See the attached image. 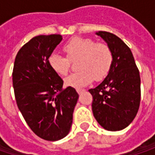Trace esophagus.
Returning <instances> with one entry per match:
<instances>
[{
	"label": "esophagus",
	"mask_w": 155,
	"mask_h": 155,
	"mask_svg": "<svg viewBox=\"0 0 155 155\" xmlns=\"http://www.w3.org/2000/svg\"><path fill=\"white\" fill-rule=\"evenodd\" d=\"M77 91H78V94H81V93L83 92V91H84V90H81V89H78V90H77Z\"/></svg>",
	"instance_id": "obj_1"
}]
</instances>
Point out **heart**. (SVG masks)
Returning <instances> with one entry per match:
<instances>
[{
  "instance_id": "1",
  "label": "heart",
  "mask_w": 155,
  "mask_h": 155,
  "mask_svg": "<svg viewBox=\"0 0 155 155\" xmlns=\"http://www.w3.org/2000/svg\"><path fill=\"white\" fill-rule=\"evenodd\" d=\"M66 56L52 52L48 58L49 65L57 74L66 76L71 61L78 60L79 71L68 76L65 85L74 89H81L91 84L94 79L101 81L110 72L113 54L110 47L105 43L96 42L90 38L75 37L64 45Z\"/></svg>"
}]
</instances>
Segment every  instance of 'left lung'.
Returning a JSON list of instances; mask_svg holds the SVG:
<instances>
[{"label": "left lung", "mask_w": 155, "mask_h": 155, "mask_svg": "<svg viewBox=\"0 0 155 155\" xmlns=\"http://www.w3.org/2000/svg\"><path fill=\"white\" fill-rule=\"evenodd\" d=\"M112 51L113 62L109 74L94 89L92 112L106 130L119 131L132 122L140 102V78L132 51L122 39L108 32L96 33Z\"/></svg>", "instance_id": "1"}]
</instances>
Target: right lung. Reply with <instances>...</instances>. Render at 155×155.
<instances>
[{"instance_id": "right-lung-1", "label": "right lung", "mask_w": 155, "mask_h": 155, "mask_svg": "<svg viewBox=\"0 0 155 155\" xmlns=\"http://www.w3.org/2000/svg\"><path fill=\"white\" fill-rule=\"evenodd\" d=\"M62 40L59 34L39 35L23 45L15 58L13 86L17 106L35 134L55 141L65 137L78 99L74 88L50 67L48 58Z\"/></svg>"}]
</instances>
